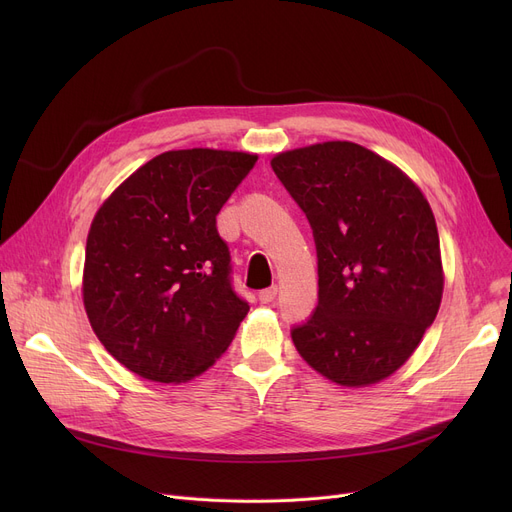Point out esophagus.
I'll return each instance as SVG.
<instances>
[{
	"label": "esophagus",
	"instance_id": "34e87169",
	"mask_svg": "<svg viewBox=\"0 0 512 512\" xmlns=\"http://www.w3.org/2000/svg\"><path fill=\"white\" fill-rule=\"evenodd\" d=\"M276 294H278V286H270V288H265V290H261V292H259V301H261L263 305L272 303V301L276 299Z\"/></svg>",
	"mask_w": 512,
	"mask_h": 512
}]
</instances>
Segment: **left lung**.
Here are the masks:
<instances>
[{
  "label": "left lung",
  "instance_id": "8db88e82",
  "mask_svg": "<svg viewBox=\"0 0 512 512\" xmlns=\"http://www.w3.org/2000/svg\"><path fill=\"white\" fill-rule=\"evenodd\" d=\"M272 168L305 211L317 247L319 301L292 330L299 355L344 388L390 378L442 303L432 207L392 161L351 141L276 153Z\"/></svg>",
  "mask_w": 512,
  "mask_h": 512
}]
</instances>
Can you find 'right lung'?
Masks as SVG:
<instances>
[{"mask_svg": "<svg viewBox=\"0 0 512 512\" xmlns=\"http://www.w3.org/2000/svg\"><path fill=\"white\" fill-rule=\"evenodd\" d=\"M255 161L257 153L245 151H166L97 209L83 303L105 351L139 378H197L226 353L249 313L230 286L215 215Z\"/></svg>", "mask_w": 512, "mask_h": 512, "instance_id": "add662e5", "label": "right lung"}]
</instances>
